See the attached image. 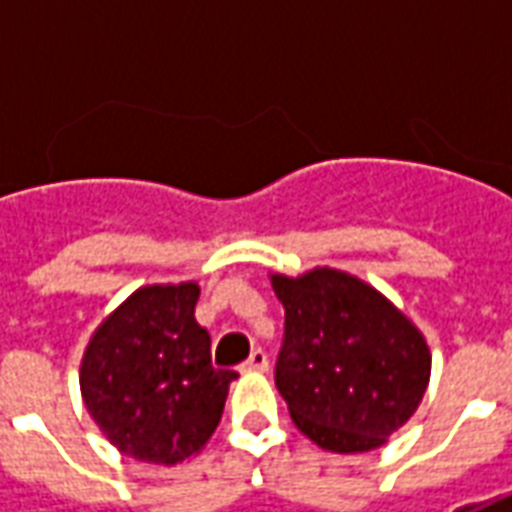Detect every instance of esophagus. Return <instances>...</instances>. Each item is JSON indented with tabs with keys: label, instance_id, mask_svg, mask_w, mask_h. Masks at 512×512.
Here are the masks:
<instances>
[{
	"label": "esophagus",
	"instance_id": "esophagus-1",
	"mask_svg": "<svg viewBox=\"0 0 512 512\" xmlns=\"http://www.w3.org/2000/svg\"><path fill=\"white\" fill-rule=\"evenodd\" d=\"M244 370H255V373H263V370H268V354L263 351V348H255L252 351V356L244 362Z\"/></svg>",
	"mask_w": 512,
	"mask_h": 512
}]
</instances>
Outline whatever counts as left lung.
I'll return each mask as SVG.
<instances>
[{
	"instance_id": "1",
	"label": "left lung",
	"mask_w": 512,
	"mask_h": 512,
	"mask_svg": "<svg viewBox=\"0 0 512 512\" xmlns=\"http://www.w3.org/2000/svg\"><path fill=\"white\" fill-rule=\"evenodd\" d=\"M271 282L285 307L274 381L296 428L332 452L386 444L428 389L425 337L376 288L343 271Z\"/></svg>"
}]
</instances>
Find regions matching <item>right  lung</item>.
I'll return each instance as SVG.
<instances>
[{
    "label": "right lung",
    "instance_id": "add662e5",
    "mask_svg": "<svg viewBox=\"0 0 512 512\" xmlns=\"http://www.w3.org/2000/svg\"><path fill=\"white\" fill-rule=\"evenodd\" d=\"M200 288L150 285L106 318L82 362L84 406L117 450L175 466L219 425L235 370L213 367L211 334L194 321Z\"/></svg>",
    "mask_w": 512,
    "mask_h": 512
}]
</instances>
